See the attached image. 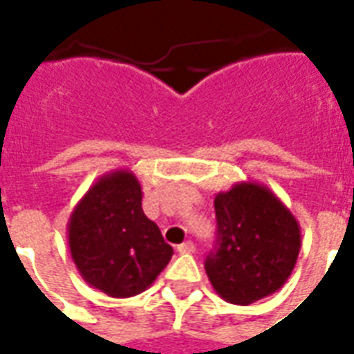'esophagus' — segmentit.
Segmentation results:
<instances>
[{
  "label": "esophagus",
  "instance_id": "1",
  "mask_svg": "<svg viewBox=\"0 0 354 354\" xmlns=\"http://www.w3.org/2000/svg\"><path fill=\"white\" fill-rule=\"evenodd\" d=\"M176 250L180 254H193L195 252V245H193L192 241H185V243H182V245L176 246Z\"/></svg>",
  "mask_w": 354,
  "mask_h": 354
}]
</instances>
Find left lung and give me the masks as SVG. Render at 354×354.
Instances as JSON below:
<instances>
[{
  "label": "left lung",
  "instance_id": "8db88e82",
  "mask_svg": "<svg viewBox=\"0 0 354 354\" xmlns=\"http://www.w3.org/2000/svg\"><path fill=\"white\" fill-rule=\"evenodd\" d=\"M218 246L205 261L216 294L250 305L274 294L294 271L299 223L267 185L239 182L214 197Z\"/></svg>",
  "mask_w": 354,
  "mask_h": 354
}]
</instances>
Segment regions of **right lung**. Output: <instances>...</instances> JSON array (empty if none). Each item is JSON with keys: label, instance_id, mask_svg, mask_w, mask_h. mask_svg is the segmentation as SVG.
<instances>
[{"label": "right lung", "instance_id": "add662e5", "mask_svg": "<svg viewBox=\"0 0 354 354\" xmlns=\"http://www.w3.org/2000/svg\"><path fill=\"white\" fill-rule=\"evenodd\" d=\"M68 245L83 281L111 297L144 292L172 258L142 210V185L119 169L94 182L68 220Z\"/></svg>", "mask_w": 354, "mask_h": 354}]
</instances>
